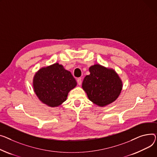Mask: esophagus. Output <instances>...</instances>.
I'll return each mask as SVG.
<instances>
[{
  "label": "esophagus",
  "instance_id": "34e87169",
  "mask_svg": "<svg viewBox=\"0 0 157 157\" xmlns=\"http://www.w3.org/2000/svg\"><path fill=\"white\" fill-rule=\"evenodd\" d=\"M77 82H78V84L79 85V86H81V83H82V81H81V78H78V79H77Z\"/></svg>",
  "mask_w": 157,
  "mask_h": 157
}]
</instances>
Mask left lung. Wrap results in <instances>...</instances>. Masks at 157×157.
Here are the masks:
<instances>
[{
    "instance_id": "8db88e82",
    "label": "left lung",
    "mask_w": 157,
    "mask_h": 157,
    "mask_svg": "<svg viewBox=\"0 0 157 157\" xmlns=\"http://www.w3.org/2000/svg\"><path fill=\"white\" fill-rule=\"evenodd\" d=\"M89 71L90 74L85 77L82 84L89 100L101 107L116 101L123 86L116 71L98 64L90 66Z\"/></svg>"
}]
</instances>
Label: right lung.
Wrapping results in <instances>:
<instances>
[{
    "instance_id": "right-lung-1",
    "label": "right lung",
    "mask_w": 157,
    "mask_h": 157,
    "mask_svg": "<svg viewBox=\"0 0 157 157\" xmlns=\"http://www.w3.org/2000/svg\"><path fill=\"white\" fill-rule=\"evenodd\" d=\"M77 85L71 72L59 63L40 68L33 79V88L38 99L50 107H56L67 99Z\"/></svg>"
}]
</instances>
